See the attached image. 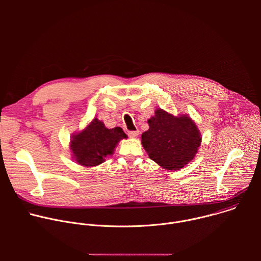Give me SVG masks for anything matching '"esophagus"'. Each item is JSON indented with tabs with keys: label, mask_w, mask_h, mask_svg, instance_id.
<instances>
[{
	"label": "esophagus",
	"mask_w": 261,
	"mask_h": 261,
	"mask_svg": "<svg viewBox=\"0 0 261 261\" xmlns=\"http://www.w3.org/2000/svg\"><path fill=\"white\" fill-rule=\"evenodd\" d=\"M128 135H129V137H131V138H135V137H137V135H138V131H129V132H128Z\"/></svg>",
	"instance_id": "esophagus-1"
}]
</instances>
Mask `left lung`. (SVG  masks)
Returning <instances> with one entry per match:
<instances>
[{
    "mask_svg": "<svg viewBox=\"0 0 261 261\" xmlns=\"http://www.w3.org/2000/svg\"><path fill=\"white\" fill-rule=\"evenodd\" d=\"M147 123L150 128L142 133L141 143L150 159L161 167L177 170L195 157L201 134L190 117H174L160 108Z\"/></svg>",
    "mask_w": 261,
    "mask_h": 261,
    "instance_id": "left-lung-1",
    "label": "left lung"
}]
</instances>
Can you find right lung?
Returning <instances> with one entry per match:
<instances>
[{
  "instance_id": "right-lung-1",
  "label": "right lung",
  "mask_w": 261,
  "mask_h": 261,
  "mask_svg": "<svg viewBox=\"0 0 261 261\" xmlns=\"http://www.w3.org/2000/svg\"><path fill=\"white\" fill-rule=\"evenodd\" d=\"M126 137L122 128L107 129L103 122L94 119L83 131L71 137L70 148L74 160L80 165L93 167L113 155L119 141Z\"/></svg>"
}]
</instances>
